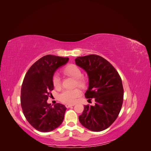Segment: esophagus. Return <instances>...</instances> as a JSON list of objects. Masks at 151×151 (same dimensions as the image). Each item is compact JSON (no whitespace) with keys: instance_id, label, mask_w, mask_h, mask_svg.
<instances>
[{"instance_id":"esophagus-1","label":"esophagus","mask_w":151,"mask_h":151,"mask_svg":"<svg viewBox=\"0 0 151 151\" xmlns=\"http://www.w3.org/2000/svg\"><path fill=\"white\" fill-rule=\"evenodd\" d=\"M74 104H65V107L66 108H70V107H71V106H74Z\"/></svg>"}]
</instances>
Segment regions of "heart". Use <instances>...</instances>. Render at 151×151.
Here are the masks:
<instances>
[{"mask_svg": "<svg viewBox=\"0 0 151 151\" xmlns=\"http://www.w3.org/2000/svg\"><path fill=\"white\" fill-rule=\"evenodd\" d=\"M62 73L64 75L72 77L75 79V86L84 89L88 84V79L82 74L81 68L74 64H69L62 70ZM52 84L55 88L58 89L61 86L60 78L57 74L54 75L52 77ZM81 91L79 89L72 90H63L58 96V99L62 103L67 104H72L75 103L78 98L81 95Z\"/></svg>", "mask_w": 151, "mask_h": 151, "instance_id": "1", "label": "heart"}]
</instances>
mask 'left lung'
Here are the masks:
<instances>
[{"label": "left lung", "instance_id": "1", "mask_svg": "<svg viewBox=\"0 0 151 151\" xmlns=\"http://www.w3.org/2000/svg\"><path fill=\"white\" fill-rule=\"evenodd\" d=\"M75 61L89 77L86 98L89 100L94 98L96 101L94 106L85 105L79 116V122L91 131H103L115 121L121 110L123 100L122 79L110 63L97 55L78 57Z\"/></svg>", "mask_w": 151, "mask_h": 151}]
</instances>
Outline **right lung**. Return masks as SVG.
I'll list each match as a JSON object with an SVG mask.
<instances>
[{"mask_svg":"<svg viewBox=\"0 0 151 151\" xmlns=\"http://www.w3.org/2000/svg\"><path fill=\"white\" fill-rule=\"evenodd\" d=\"M68 60L67 57L47 55L34 63L25 75L21 92L22 112L29 124L40 132L52 131L64 119V105L57 103L52 106L47 101L53 89L55 72Z\"/></svg>","mask_w":151,"mask_h":151,"instance_id":"obj_1","label":"right lung"}]
</instances>
